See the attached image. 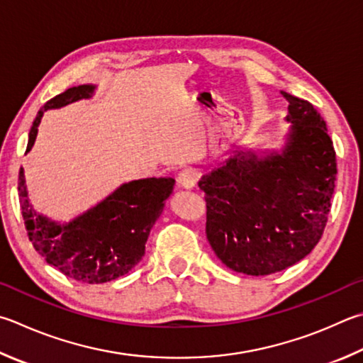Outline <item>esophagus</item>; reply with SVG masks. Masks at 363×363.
Masks as SVG:
<instances>
[{
    "mask_svg": "<svg viewBox=\"0 0 363 363\" xmlns=\"http://www.w3.org/2000/svg\"><path fill=\"white\" fill-rule=\"evenodd\" d=\"M177 181H179V184L184 189H195L196 181L199 179H196V174L194 173V171L184 169L179 174H177Z\"/></svg>",
    "mask_w": 363,
    "mask_h": 363,
    "instance_id": "obj_1",
    "label": "esophagus"
}]
</instances>
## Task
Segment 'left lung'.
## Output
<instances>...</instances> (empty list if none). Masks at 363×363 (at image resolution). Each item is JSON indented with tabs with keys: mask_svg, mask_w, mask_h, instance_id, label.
<instances>
[{
	"mask_svg": "<svg viewBox=\"0 0 363 363\" xmlns=\"http://www.w3.org/2000/svg\"><path fill=\"white\" fill-rule=\"evenodd\" d=\"M291 128L279 150L235 152L199 182L206 196V236L236 273L282 272L311 252L324 233L337 155L324 118L286 91Z\"/></svg>",
	"mask_w": 363,
	"mask_h": 363,
	"instance_id": "1",
	"label": "left lung"
}]
</instances>
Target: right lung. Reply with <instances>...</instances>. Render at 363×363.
I'll return each mask as SVG.
<instances>
[{
    "instance_id": "obj_1",
    "label": "right lung",
    "mask_w": 363,
    "mask_h": 363,
    "mask_svg": "<svg viewBox=\"0 0 363 363\" xmlns=\"http://www.w3.org/2000/svg\"><path fill=\"white\" fill-rule=\"evenodd\" d=\"M95 89L94 84L77 85L45 103L33 122L26 152L36 141L45 111L87 100ZM173 187V177L125 182L96 206L69 222H58L36 213L26 192L23 168L18 173V200L33 247L49 265L85 284L117 279L140 263L150 228L160 217Z\"/></svg>"
}]
</instances>
